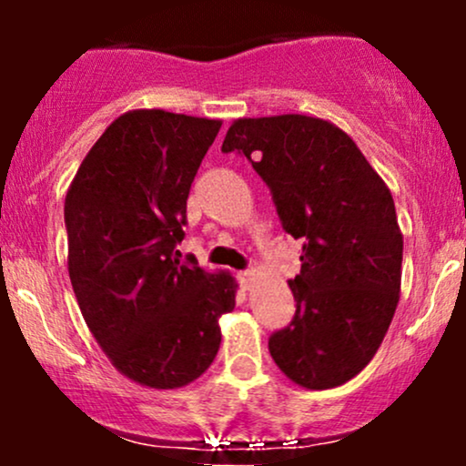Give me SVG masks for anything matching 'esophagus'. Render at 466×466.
Masks as SVG:
<instances>
[{"instance_id":"1","label":"esophagus","mask_w":466,"mask_h":466,"mask_svg":"<svg viewBox=\"0 0 466 466\" xmlns=\"http://www.w3.org/2000/svg\"><path fill=\"white\" fill-rule=\"evenodd\" d=\"M238 282L243 289H249L254 282V271H238Z\"/></svg>"}]
</instances>
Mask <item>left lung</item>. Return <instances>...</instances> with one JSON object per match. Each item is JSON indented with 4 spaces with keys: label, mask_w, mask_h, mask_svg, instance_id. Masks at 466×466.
I'll use <instances>...</instances> for the list:
<instances>
[{
    "label": "left lung",
    "mask_w": 466,
    "mask_h": 466,
    "mask_svg": "<svg viewBox=\"0 0 466 466\" xmlns=\"http://www.w3.org/2000/svg\"><path fill=\"white\" fill-rule=\"evenodd\" d=\"M221 151L249 159L282 228L304 240L302 269L289 280L296 315L269 337L276 366L307 390L350 381L399 304L403 234L392 192L349 133L324 117H238Z\"/></svg>",
    "instance_id": "obj_1"
}]
</instances>
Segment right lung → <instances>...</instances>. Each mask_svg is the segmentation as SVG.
I'll use <instances>...</instances> for the list:
<instances>
[{
	"instance_id": "add662e5",
	"label": "right lung",
	"mask_w": 466,
	"mask_h": 466,
	"mask_svg": "<svg viewBox=\"0 0 466 466\" xmlns=\"http://www.w3.org/2000/svg\"><path fill=\"white\" fill-rule=\"evenodd\" d=\"M221 120L133 109L80 162L66 195L67 271L85 324L131 381L177 390L221 346L237 280L175 258L186 199Z\"/></svg>"
}]
</instances>
